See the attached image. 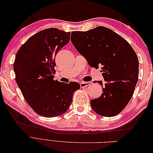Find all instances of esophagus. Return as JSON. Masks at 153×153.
Listing matches in <instances>:
<instances>
[{"label": "esophagus", "instance_id": "esophagus-1", "mask_svg": "<svg viewBox=\"0 0 153 153\" xmlns=\"http://www.w3.org/2000/svg\"><path fill=\"white\" fill-rule=\"evenodd\" d=\"M90 84H91V82H81L80 83V85L82 88L86 87L87 86L90 85Z\"/></svg>", "mask_w": 153, "mask_h": 153}]
</instances>
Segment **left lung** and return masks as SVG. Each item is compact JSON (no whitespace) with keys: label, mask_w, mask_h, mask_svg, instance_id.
I'll list each match as a JSON object with an SVG mask.
<instances>
[{"label":"left lung","mask_w":153,"mask_h":153,"mask_svg":"<svg viewBox=\"0 0 153 153\" xmlns=\"http://www.w3.org/2000/svg\"><path fill=\"white\" fill-rule=\"evenodd\" d=\"M71 34L72 43L89 65L102 66L106 83L98 81L103 93L91 100L92 109L101 116H115L130 101L138 82L139 62L135 52L126 40L105 27Z\"/></svg>","instance_id":"obj_1"}]
</instances>
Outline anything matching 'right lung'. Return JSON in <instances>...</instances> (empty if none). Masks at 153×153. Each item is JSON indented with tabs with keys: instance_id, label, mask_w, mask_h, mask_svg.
<instances>
[{
	"instance_id": "1",
	"label": "right lung",
	"mask_w": 153,
	"mask_h": 153,
	"mask_svg": "<svg viewBox=\"0 0 153 153\" xmlns=\"http://www.w3.org/2000/svg\"><path fill=\"white\" fill-rule=\"evenodd\" d=\"M70 32L56 28L32 36L18 50L13 68L15 79L27 103L45 117H57L70 106L78 83L53 80L55 56L70 39Z\"/></svg>"
}]
</instances>
